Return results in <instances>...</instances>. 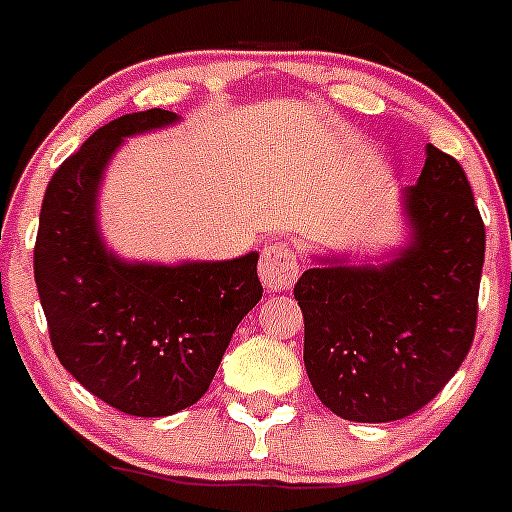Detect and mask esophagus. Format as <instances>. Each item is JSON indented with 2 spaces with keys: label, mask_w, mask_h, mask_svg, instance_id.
Returning <instances> with one entry per match:
<instances>
[{
  "label": "esophagus",
  "mask_w": 512,
  "mask_h": 512,
  "mask_svg": "<svg viewBox=\"0 0 512 512\" xmlns=\"http://www.w3.org/2000/svg\"><path fill=\"white\" fill-rule=\"evenodd\" d=\"M297 274H300V259H297V251L289 243L271 241L261 248L259 277L266 289H274V292L289 289Z\"/></svg>",
  "instance_id": "esophagus-1"
}]
</instances>
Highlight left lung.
<instances>
[{"label": "left lung", "mask_w": 512, "mask_h": 512, "mask_svg": "<svg viewBox=\"0 0 512 512\" xmlns=\"http://www.w3.org/2000/svg\"><path fill=\"white\" fill-rule=\"evenodd\" d=\"M402 194L410 241L390 261L325 259L295 284L312 390L356 423L418 413L467 359L477 328L485 223L467 174L428 146Z\"/></svg>", "instance_id": "8db88e82"}]
</instances>
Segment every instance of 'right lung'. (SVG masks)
I'll return each instance as SVG.
<instances>
[{
  "label": "right lung",
  "mask_w": 512,
  "mask_h": 512,
  "mask_svg": "<svg viewBox=\"0 0 512 512\" xmlns=\"http://www.w3.org/2000/svg\"><path fill=\"white\" fill-rule=\"evenodd\" d=\"M179 122L169 110L122 115L89 135L48 182L35 284L63 369L138 418L200 400L235 328L261 300L259 253L176 266L122 261L97 228L102 174L122 140Z\"/></svg>",
  "instance_id": "obj_1"
}]
</instances>
